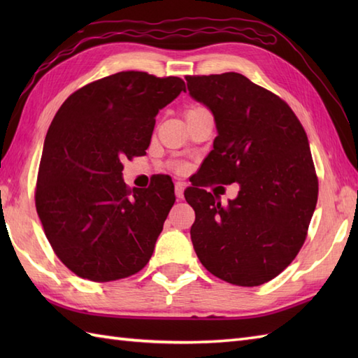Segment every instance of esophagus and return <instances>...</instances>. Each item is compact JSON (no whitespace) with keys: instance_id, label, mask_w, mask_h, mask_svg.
<instances>
[{"instance_id":"34e87169","label":"esophagus","mask_w":358,"mask_h":358,"mask_svg":"<svg viewBox=\"0 0 358 358\" xmlns=\"http://www.w3.org/2000/svg\"><path fill=\"white\" fill-rule=\"evenodd\" d=\"M185 183H181V181H177L175 183V195H177V199L181 200L185 196Z\"/></svg>"}]
</instances>
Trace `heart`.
I'll use <instances>...</instances> for the list:
<instances>
[{
  "label": "heart",
  "instance_id": "obj_1",
  "mask_svg": "<svg viewBox=\"0 0 358 358\" xmlns=\"http://www.w3.org/2000/svg\"><path fill=\"white\" fill-rule=\"evenodd\" d=\"M177 169H178V171H185V164H180V166H177Z\"/></svg>",
  "mask_w": 358,
  "mask_h": 358
}]
</instances>
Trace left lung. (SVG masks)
Masks as SVG:
<instances>
[{
	"label": "left lung",
	"mask_w": 358,
	"mask_h": 358,
	"mask_svg": "<svg viewBox=\"0 0 358 358\" xmlns=\"http://www.w3.org/2000/svg\"><path fill=\"white\" fill-rule=\"evenodd\" d=\"M194 100L214 113L218 135L199 183L185 191L195 210L192 245L201 264L237 286L275 278L306 240L318 196L308 135L287 103L245 75H187ZM241 185L223 207L198 186Z\"/></svg>",
	"instance_id": "left-lung-1"
}]
</instances>
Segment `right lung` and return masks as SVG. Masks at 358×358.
Segmentation results:
<instances>
[{
  "mask_svg": "<svg viewBox=\"0 0 358 358\" xmlns=\"http://www.w3.org/2000/svg\"><path fill=\"white\" fill-rule=\"evenodd\" d=\"M181 90L178 77L118 72L78 89L53 117L35 206L53 252L78 277H131L154 254L175 203L173 183L159 178L131 189L123 159L146 154L158 110Z\"/></svg>",
  "mask_w": 358,
  "mask_h": 358,
  "instance_id": "right-lung-1",
  "label": "right lung"
}]
</instances>
